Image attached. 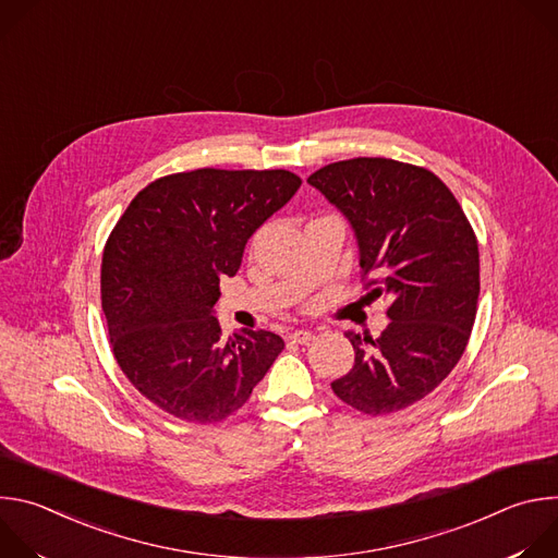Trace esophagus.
Instances as JSON below:
<instances>
[{
	"mask_svg": "<svg viewBox=\"0 0 558 558\" xmlns=\"http://www.w3.org/2000/svg\"><path fill=\"white\" fill-rule=\"evenodd\" d=\"M289 340H291L293 344H308V342L313 340V333H311V331H304V329H298V331H293V333L289 336Z\"/></svg>",
	"mask_w": 558,
	"mask_h": 558,
	"instance_id": "esophagus-1",
	"label": "esophagus"
}]
</instances>
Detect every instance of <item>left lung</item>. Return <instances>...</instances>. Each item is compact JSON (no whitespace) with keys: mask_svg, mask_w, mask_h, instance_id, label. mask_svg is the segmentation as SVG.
<instances>
[{"mask_svg":"<svg viewBox=\"0 0 558 558\" xmlns=\"http://www.w3.org/2000/svg\"><path fill=\"white\" fill-rule=\"evenodd\" d=\"M351 222L371 295H388L379 338L347 331L353 368L331 384L364 415H388L424 400L465 351L480 298V245L452 196L426 168L392 158H349L313 172Z\"/></svg>","mask_w":558,"mask_h":558,"instance_id":"left-lung-1","label":"left lung"}]
</instances>
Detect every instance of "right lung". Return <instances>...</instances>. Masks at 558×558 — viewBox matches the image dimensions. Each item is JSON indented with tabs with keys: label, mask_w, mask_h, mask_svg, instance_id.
Wrapping results in <instances>:
<instances>
[{
	"label": "right lung",
	"mask_w": 558,
	"mask_h": 558,
	"mask_svg": "<svg viewBox=\"0 0 558 558\" xmlns=\"http://www.w3.org/2000/svg\"><path fill=\"white\" fill-rule=\"evenodd\" d=\"M302 185L287 170L179 172L143 187L101 260V306L117 364L161 411L216 424L241 409L284 349L271 331L225 340L220 278L252 233Z\"/></svg>",
	"instance_id": "obj_1"
}]
</instances>
